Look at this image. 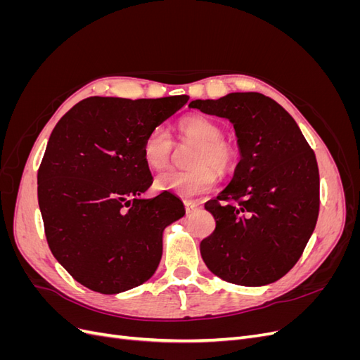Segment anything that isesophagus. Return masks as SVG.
<instances>
[{
  "label": "esophagus",
  "mask_w": 360,
  "mask_h": 360,
  "mask_svg": "<svg viewBox=\"0 0 360 360\" xmlns=\"http://www.w3.org/2000/svg\"><path fill=\"white\" fill-rule=\"evenodd\" d=\"M201 207L200 202H195V201H184V209H186V213H193L197 212Z\"/></svg>",
  "instance_id": "34e87169"
}]
</instances>
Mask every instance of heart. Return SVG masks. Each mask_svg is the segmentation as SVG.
<instances>
[{
	"mask_svg": "<svg viewBox=\"0 0 360 360\" xmlns=\"http://www.w3.org/2000/svg\"><path fill=\"white\" fill-rule=\"evenodd\" d=\"M177 134L181 141H191L195 147L191 151L186 169H168L156 179V186L180 197H198L213 189L217 181L214 167L222 172L231 171L237 162L236 150L224 141V129L204 115H191L180 120ZM174 141L165 126L148 130L143 141V158L151 169H162L171 162Z\"/></svg>",
	"mask_w": 360,
	"mask_h": 360,
	"instance_id": "b5f03b06",
	"label": "heart"
}]
</instances>
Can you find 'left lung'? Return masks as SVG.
<instances>
[{"label": "left lung", "mask_w": 360, "mask_h": 360, "mask_svg": "<svg viewBox=\"0 0 360 360\" xmlns=\"http://www.w3.org/2000/svg\"><path fill=\"white\" fill-rule=\"evenodd\" d=\"M191 108L228 118L240 147L230 184L205 202L214 231L200 245L205 266L237 285L275 282L294 267L317 224V159L294 118L261 93H231Z\"/></svg>", "instance_id": "1"}]
</instances>
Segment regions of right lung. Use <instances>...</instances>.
Here are the masks:
<instances>
[{
    "label": "right lung",
    "mask_w": 360,
    "mask_h": 360,
    "mask_svg": "<svg viewBox=\"0 0 360 360\" xmlns=\"http://www.w3.org/2000/svg\"><path fill=\"white\" fill-rule=\"evenodd\" d=\"M189 101L89 97L53 127L37 172L52 255L84 287L117 294L153 276L162 233L184 214L169 192L141 200L153 177L143 141Z\"/></svg>",
    "instance_id": "1"
}]
</instances>
